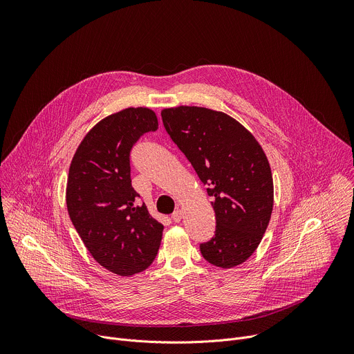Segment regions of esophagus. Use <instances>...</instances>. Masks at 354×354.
I'll list each match as a JSON object with an SVG mask.
<instances>
[{
    "label": "esophagus",
    "instance_id": "1",
    "mask_svg": "<svg viewBox=\"0 0 354 354\" xmlns=\"http://www.w3.org/2000/svg\"><path fill=\"white\" fill-rule=\"evenodd\" d=\"M171 217H172V220H174L175 223H179V221L182 220V217H183V212L178 209V210H175V212L172 213V216H171Z\"/></svg>",
    "mask_w": 354,
    "mask_h": 354
}]
</instances>
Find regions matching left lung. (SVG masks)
<instances>
[{
	"label": "left lung",
	"instance_id": "left-lung-1",
	"mask_svg": "<svg viewBox=\"0 0 354 354\" xmlns=\"http://www.w3.org/2000/svg\"><path fill=\"white\" fill-rule=\"evenodd\" d=\"M167 133L207 185L216 234L200 243L203 258L223 269L243 263L259 246L273 210V178L265 151L234 118L207 108L161 112Z\"/></svg>",
	"mask_w": 354,
	"mask_h": 354
}]
</instances>
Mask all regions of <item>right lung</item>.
Returning a JSON list of instances; mask_svg holds the SVG:
<instances>
[{
  "instance_id": "1",
  "label": "right lung",
  "mask_w": 354,
  "mask_h": 354,
  "mask_svg": "<svg viewBox=\"0 0 354 354\" xmlns=\"http://www.w3.org/2000/svg\"><path fill=\"white\" fill-rule=\"evenodd\" d=\"M157 129V115L148 108L116 112L86 133L70 165V218L92 258L119 276L145 270L161 245L164 225L138 203L130 178L133 145Z\"/></svg>"
}]
</instances>
